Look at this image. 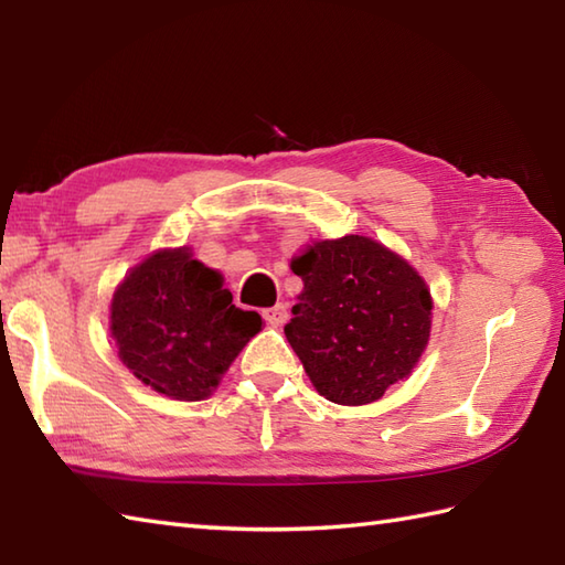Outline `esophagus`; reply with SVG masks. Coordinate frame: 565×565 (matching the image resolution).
<instances>
[{"mask_svg": "<svg viewBox=\"0 0 565 565\" xmlns=\"http://www.w3.org/2000/svg\"><path fill=\"white\" fill-rule=\"evenodd\" d=\"M262 316H264V320L269 322V326H284L286 320H289V310H286V306L284 303H276L274 308H267V310H262Z\"/></svg>", "mask_w": 565, "mask_h": 565, "instance_id": "34e87169", "label": "esophagus"}]
</instances>
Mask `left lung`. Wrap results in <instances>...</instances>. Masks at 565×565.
Segmentation results:
<instances>
[{
  "mask_svg": "<svg viewBox=\"0 0 565 565\" xmlns=\"http://www.w3.org/2000/svg\"><path fill=\"white\" fill-rule=\"evenodd\" d=\"M291 269L303 294L284 332L320 395L366 405L411 374L431 326L429 291L411 264L344 235L310 245Z\"/></svg>",
  "mask_w": 565,
  "mask_h": 565,
  "instance_id": "1",
  "label": "left lung"
}]
</instances>
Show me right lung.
Wrapping results in <instances>:
<instances>
[{"label":"right lung","instance_id":"right-lung-1","mask_svg":"<svg viewBox=\"0 0 565 565\" xmlns=\"http://www.w3.org/2000/svg\"><path fill=\"white\" fill-rule=\"evenodd\" d=\"M255 310L233 306L223 276L189 247L154 252L130 271L111 301L118 356L146 386L174 401H203L249 338Z\"/></svg>","mask_w":565,"mask_h":565}]
</instances>
